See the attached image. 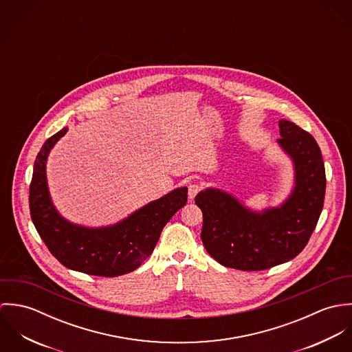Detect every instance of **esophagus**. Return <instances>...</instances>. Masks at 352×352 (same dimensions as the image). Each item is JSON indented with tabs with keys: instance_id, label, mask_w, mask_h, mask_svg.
<instances>
[{
	"instance_id": "obj_1",
	"label": "esophagus",
	"mask_w": 352,
	"mask_h": 352,
	"mask_svg": "<svg viewBox=\"0 0 352 352\" xmlns=\"http://www.w3.org/2000/svg\"><path fill=\"white\" fill-rule=\"evenodd\" d=\"M201 191V186L199 184H197V183H192V184H190L188 186V198L192 201L195 197H197V194Z\"/></svg>"
}]
</instances>
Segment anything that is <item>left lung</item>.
<instances>
[{
  "label": "left lung",
  "instance_id": "1",
  "mask_svg": "<svg viewBox=\"0 0 352 352\" xmlns=\"http://www.w3.org/2000/svg\"><path fill=\"white\" fill-rule=\"evenodd\" d=\"M276 141L294 168L290 195L275 207L254 211L221 188L195 197L203 212L201 241L219 264L260 271L294 258L306 247L325 197V166L316 140L300 126L279 120Z\"/></svg>",
  "mask_w": 352,
  "mask_h": 352
}]
</instances>
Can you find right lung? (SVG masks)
<instances>
[{
  "mask_svg": "<svg viewBox=\"0 0 352 352\" xmlns=\"http://www.w3.org/2000/svg\"><path fill=\"white\" fill-rule=\"evenodd\" d=\"M67 127L50 137L36 155L30 186L32 222L51 254L65 267L113 278L137 270L154 251L166 222L187 203V187L151 201L124 219L101 228H88L63 218L51 199L46 164L51 149Z\"/></svg>",
  "mask_w": 352,
  "mask_h": 352,
  "instance_id": "right-lung-1",
  "label": "right lung"
}]
</instances>
